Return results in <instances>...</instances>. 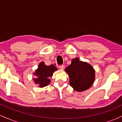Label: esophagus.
<instances>
[{
  "instance_id": "1",
  "label": "esophagus",
  "mask_w": 122,
  "mask_h": 122,
  "mask_svg": "<svg viewBox=\"0 0 122 122\" xmlns=\"http://www.w3.org/2000/svg\"><path fill=\"white\" fill-rule=\"evenodd\" d=\"M58 68H60V69H61V70H64V69H65V66L64 65H60V66H58Z\"/></svg>"
}]
</instances>
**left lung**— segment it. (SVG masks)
<instances>
[{"label":"left lung","mask_w":122,"mask_h":122,"mask_svg":"<svg viewBox=\"0 0 122 122\" xmlns=\"http://www.w3.org/2000/svg\"><path fill=\"white\" fill-rule=\"evenodd\" d=\"M65 71L70 78V85L76 91L87 90L95 81V71L92 66L80 61L78 57L73 58L71 64Z\"/></svg>","instance_id":"left-lung-1"}]
</instances>
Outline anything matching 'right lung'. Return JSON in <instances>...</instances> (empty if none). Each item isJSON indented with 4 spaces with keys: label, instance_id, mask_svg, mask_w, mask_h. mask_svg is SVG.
Returning <instances> with one entry per match:
<instances>
[{
    "label": "right lung",
    "instance_id": "add662e5",
    "mask_svg": "<svg viewBox=\"0 0 122 122\" xmlns=\"http://www.w3.org/2000/svg\"><path fill=\"white\" fill-rule=\"evenodd\" d=\"M57 70V68L53 64L47 66L44 62H40L38 68L33 73L36 76V78L33 79L34 83L38 85L40 88L47 86L50 82V78L52 77L53 73Z\"/></svg>",
    "mask_w": 122,
    "mask_h": 122
}]
</instances>
